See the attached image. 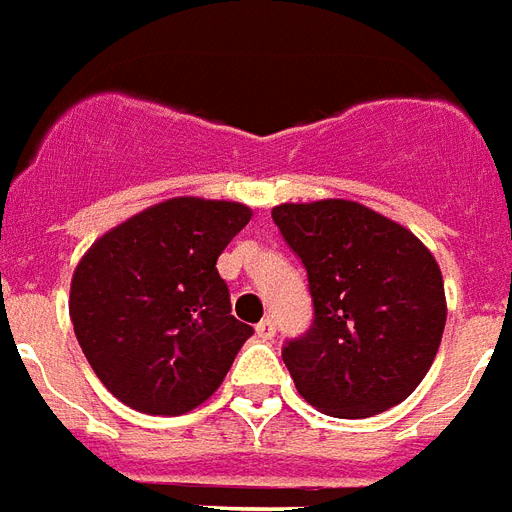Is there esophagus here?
<instances>
[{
  "label": "esophagus",
  "instance_id": "esophagus-1",
  "mask_svg": "<svg viewBox=\"0 0 512 512\" xmlns=\"http://www.w3.org/2000/svg\"><path fill=\"white\" fill-rule=\"evenodd\" d=\"M255 331H257V336L263 339V342H268V339H274V333H276L274 320H271V317H266V320H260V323L255 325Z\"/></svg>",
  "mask_w": 512,
  "mask_h": 512
}]
</instances>
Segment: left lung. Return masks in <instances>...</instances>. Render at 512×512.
Masks as SVG:
<instances>
[{"label": "left lung", "instance_id": "obj_1", "mask_svg": "<svg viewBox=\"0 0 512 512\" xmlns=\"http://www.w3.org/2000/svg\"><path fill=\"white\" fill-rule=\"evenodd\" d=\"M279 233L309 276L312 328L282 361L312 407L372 418L407 399L437 358L445 285L407 227L352 200L282 203Z\"/></svg>", "mask_w": 512, "mask_h": 512}]
</instances>
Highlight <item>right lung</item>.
Returning <instances> with one entry per match:
<instances>
[{"label":"right lung","instance_id":"obj_1","mask_svg":"<svg viewBox=\"0 0 512 512\" xmlns=\"http://www.w3.org/2000/svg\"><path fill=\"white\" fill-rule=\"evenodd\" d=\"M249 219L233 200L170 198L81 257L70 320L94 374L127 407L184 415L222 385L252 325L230 314L217 257Z\"/></svg>","mask_w":512,"mask_h":512}]
</instances>
